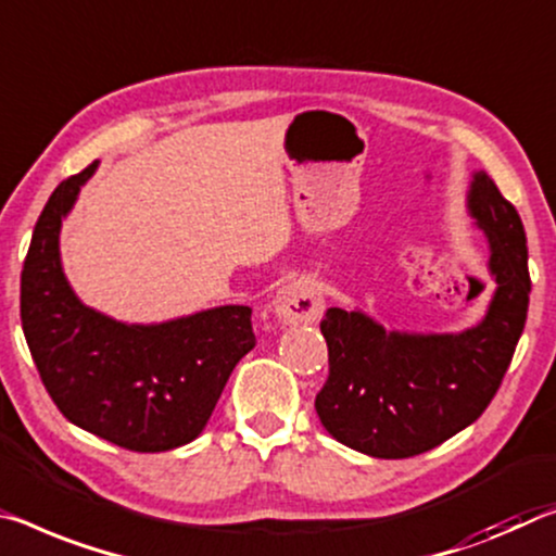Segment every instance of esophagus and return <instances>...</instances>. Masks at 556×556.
<instances>
[{"instance_id": "1", "label": "esophagus", "mask_w": 556, "mask_h": 556, "mask_svg": "<svg viewBox=\"0 0 556 556\" xmlns=\"http://www.w3.org/2000/svg\"><path fill=\"white\" fill-rule=\"evenodd\" d=\"M275 314L281 324H314L324 314L321 289L309 279L289 281L277 292Z\"/></svg>"}]
</instances>
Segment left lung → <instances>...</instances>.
I'll use <instances>...</instances> for the list:
<instances>
[{"mask_svg":"<svg viewBox=\"0 0 556 556\" xmlns=\"http://www.w3.org/2000/svg\"><path fill=\"white\" fill-rule=\"evenodd\" d=\"M468 210L490 242L497 285L478 326L405 333L386 331L364 312H326L329 378L314 405L339 443L386 460L420 455L468 428L495 399L530 306L527 237L488 173L472 175Z\"/></svg>","mask_w":556,"mask_h":556,"instance_id":"1","label":"left lung"}]
</instances>
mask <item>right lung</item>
<instances>
[{"label":"right lung","instance_id":"right-lung-1","mask_svg":"<svg viewBox=\"0 0 556 556\" xmlns=\"http://www.w3.org/2000/svg\"><path fill=\"white\" fill-rule=\"evenodd\" d=\"M96 167L66 178L41 210L22 269V329L66 420L126 451H173L202 433L232 368L257 343L252 309L123 324L81 304L61 269L59 232Z\"/></svg>","mask_w":556,"mask_h":556}]
</instances>
